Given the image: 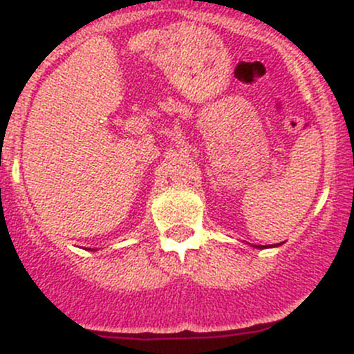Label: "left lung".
Instances as JSON below:
<instances>
[{"label":"left lung","instance_id":"left-lung-1","mask_svg":"<svg viewBox=\"0 0 354 354\" xmlns=\"http://www.w3.org/2000/svg\"><path fill=\"white\" fill-rule=\"evenodd\" d=\"M274 246V245H272ZM257 248H267V246H263V245H259V246H257Z\"/></svg>","mask_w":354,"mask_h":354}]
</instances>
